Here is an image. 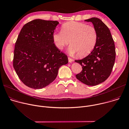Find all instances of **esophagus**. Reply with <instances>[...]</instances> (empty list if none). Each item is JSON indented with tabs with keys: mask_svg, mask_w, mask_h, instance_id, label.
<instances>
[{
	"mask_svg": "<svg viewBox=\"0 0 129 129\" xmlns=\"http://www.w3.org/2000/svg\"><path fill=\"white\" fill-rule=\"evenodd\" d=\"M73 59H71V58H69V57H68V61H69V62H70V63H72V62H73Z\"/></svg>",
	"mask_w": 129,
	"mask_h": 129,
	"instance_id": "obj_1",
	"label": "esophagus"
}]
</instances>
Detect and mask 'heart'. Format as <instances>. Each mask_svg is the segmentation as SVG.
Here are the masks:
<instances>
[{
  "instance_id": "1",
  "label": "heart",
  "mask_w": 129,
  "mask_h": 129,
  "mask_svg": "<svg viewBox=\"0 0 129 129\" xmlns=\"http://www.w3.org/2000/svg\"><path fill=\"white\" fill-rule=\"evenodd\" d=\"M53 38L56 47L63 50L70 41L68 48L70 55L76 54L81 57L90 54L95 48L97 40L98 33L95 27L77 22H69L63 24L61 31L55 32Z\"/></svg>"
}]
</instances>
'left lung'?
<instances>
[{
  "label": "left lung",
  "mask_w": 129,
  "mask_h": 129,
  "mask_svg": "<svg viewBox=\"0 0 129 129\" xmlns=\"http://www.w3.org/2000/svg\"><path fill=\"white\" fill-rule=\"evenodd\" d=\"M84 21L92 23L97 31L98 40L88 56L75 60L82 68L76 77L85 84L94 86L104 82L110 75L115 59V45L109 28L100 19L92 18Z\"/></svg>",
  "instance_id": "8db88e82"
}]
</instances>
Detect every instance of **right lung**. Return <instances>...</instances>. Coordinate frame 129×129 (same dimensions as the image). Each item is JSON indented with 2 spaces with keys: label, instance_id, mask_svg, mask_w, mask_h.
Returning <instances> with one entry per match:
<instances>
[{
  "label": "right lung",
  "instance_id": "add662e5",
  "mask_svg": "<svg viewBox=\"0 0 129 129\" xmlns=\"http://www.w3.org/2000/svg\"><path fill=\"white\" fill-rule=\"evenodd\" d=\"M59 22L41 19L24 25L17 39L13 66L27 87L42 89L56 78L59 68L68 62L67 56L56 46L53 38Z\"/></svg>",
  "mask_w": 129,
  "mask_h": 129
}]
</instances>
